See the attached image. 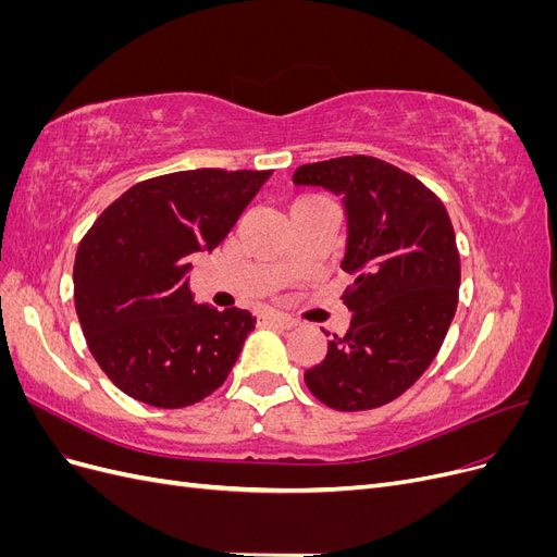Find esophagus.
<instances>
[{"mask_svg": "<svg viewBox=\"0 0 557 557\" xmlns=\"http://www.w3.org/2000/svg\"><path fill=\"white\" fill-rule=\"evenodd\" d=\"M260 320H262L264 325H269V327H278V330H290V327L295 325V320H293V318L283 315V313H276V311H267V313H262V315H260Z\"/></svg>", "mask_w": 557, "mask_h": 557, "instance_id": "esophagus-1", "label": "esophagus"}]
</instances>
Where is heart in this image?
Instances as JSON below:
<instances>
[{"label": "heart", "mask_w": 557, "mask_h": 557, "mask_svg": "<svg viewBox=\"0 0 557 557\" xmlns=\"http://www.w3.org/2000/svg\"><path fill=\"white\" fill-rule=\"evenodd\" d=\"M311 199H320V197H299L295 205H301V201H311Z\"/></svg>", "instance_id": "heart-1"}]
</instances>
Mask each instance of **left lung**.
I'll use <instances>...</instances> for the list:
<instances>
[{
	"instance_id": "left-lung-1",
	"label": "left lung",
	"mask_w": 557,
	"mask_h": 557,
	"mask_svg": "<svg viewBox=\"0 0 557 557\" xmlns=\"http://www.w3.org/2000/svg\"><path fill=\"white\" fill-rule=\"evenodd\" d=\"M293 183L342 195V269L352 276L342 295L350 325L327 342L305 383L330 409H379L423 376L458 309L460 252L448 211L416 176L372 156L301 164Z\"/></svg>"
}]
</instances>
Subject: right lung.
I'll list each match as a JSON object with an SVG mask.
<instances>
[{
  "label": "right lung",
  "mask_w": 557,
  "mask_h": 557,
  "mask_svg": "<svg viewBox=\"0 0 557 557\" xmlns=\"http://www.w3.org/2000/svg\"><path fill=\"white\" fill-rule=\"evenodd\" d=\"M272 172L190 170L141 181L99 213L74 262V305L102 372L134 399L183 409L221 387L256 318L197 307L193 258L213 250Z\"/></svg>",
  "instance_id": "add662e5"
}]
</instances>
